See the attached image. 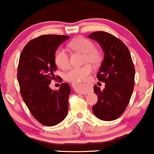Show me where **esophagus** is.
<instances>
[{
  "label": "esophagus",
  "mask_w": 154,
  "mask_h": 154,
  "mask_svg": "<svg viewBox=\"0 0 154 154\" xmlns=\"http://www.w3.org/2000/svg\"><path fill=\"white\" fill-rule=\"evenodd\" d=\"M79 84H80L81 87H83V86H84V83H80ZM79 93H82V94H86V93H87V91H85V90H82V91H80V92H79Z\"/></svg>",
  "instance_id": "esophagus-1"
}]
</instances>
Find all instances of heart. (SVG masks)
<instances>
[{
    "label": "heart",
    "mask_w": 154,
    "mask_h": 154,
    "mask_svg": "<svg viewBox=\"0 0 154 154\" xmlns=\"http://www.w3.org/2000/svg\"><path fill=\"white\" fill-rule=\"evenodd\" d=\"M69 47L72 50L79 51L84 54V60L85 62L96 64L100 61V57L97 51L95 50V45L89 39L83 37H79L71 41ZM54 61L59 68L62 70L68 68L70 66L69 56L64 49L58 48L54 54ZM92 67L87 64L82 67H72L65 73V79L70 82H79L87 79V76L92 72Z\"/></svg>",
    "instance_id": "1"
}]
</instances>
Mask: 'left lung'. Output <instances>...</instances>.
<instances>
[{
	"label": "left lung",
	"mask_w": 154,
	"mask_h": 154,
	"mask_svg": "<svg viewBox=\"0 0 154 154\" xmlns=\"http://www.w3.org/2000/svg\"><path fill=\"white\" fill-rule=\"evenodd\" d=\"M88 38L97 41L104 53L97 77L105 83V88L94 85L97 102L92 112L104 121L115 120L129 103L134 87V66L128 48L118 38L105 31L93 32Z\"/></svg>",
	"instance_id": "obj_1"
}]
</instances>
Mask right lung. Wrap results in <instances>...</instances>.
<instances>
[{"instance_id": "right-lung-1", "label": "right lung", "mask_w": 154, "mask_h": 154, "mask_svg": "<svg viewBox=\"0 0 154 154\" xmlns=\"http://www.w3.org/2000/svg\"><path fill=\"white\" fill-rule=\"evenodd\" d=\"M69 38L42 35L28 42L20 57L17 81L21 96L34 118L47 126L62 122L68 112L70 85L62 84L59 90H51L49 85L57 70L56 51Z\"/></svg>"}]
</instances>
